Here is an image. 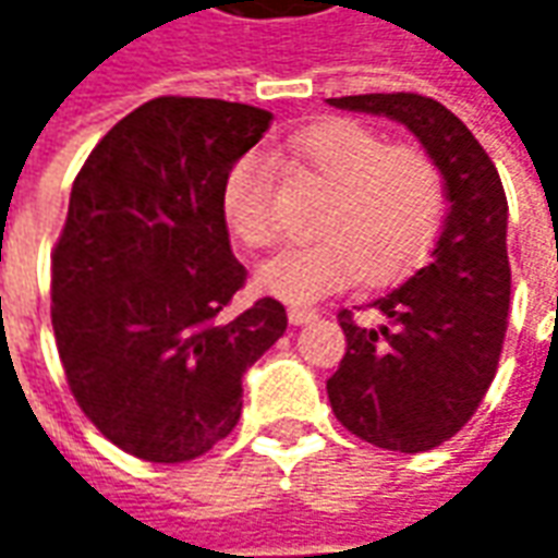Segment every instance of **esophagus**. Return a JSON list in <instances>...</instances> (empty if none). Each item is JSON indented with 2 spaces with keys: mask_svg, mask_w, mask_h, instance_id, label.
<instances>
[{
  "mask_svg": "<svg viewBox=\"0 0 558 558\" xmlns=\"http://www.w3.org/2000/svg\"><path fill=\"white\" fill-rule=\"evenodd\" d=\"M319 313L313 311V307H291L289 311V323L291 326H304V323H311V319H316Z\"/></svg>",
  "mask_w": 558,
  "mask_h": 558,
  "instance_id": "esophagus-1",
  "label": "esophagus"
}]
</instances>
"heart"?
<instances>
[{"label": "heart", "mask_w": 558, "mask_h": 558, "mask_svg": "<svg viewBox=\"0 0 558 558\" xmlns=\"http://www.w3.org/2000/svg\"><path fill=\"white\" fill-rule=\"evenodd\" d=\"M286 151L332 185V195L316 217L319 239L282 247L260 264L257 286L267 294L311 304L351 286L356 276L388 282L435 245L447 217V185L425 148L388 145L360 120L332 118L291 136ZM220 210L232 239L245 247H267L276 239L272 177L257 155L226 170Z\"/></svg>", "instance_id": "heart-1"}]
</instances>
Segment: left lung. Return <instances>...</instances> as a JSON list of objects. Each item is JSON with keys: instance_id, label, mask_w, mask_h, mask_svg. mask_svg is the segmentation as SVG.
<instances>
[{"instance_id": "8db88e82", "label": "left lung", "mask_w": 558, "mask_h": 558, "mask_svg": "<svg viewBox=\"0 0 558 558\" xmlns=\"http://www.w3.org/2000/svg\"><path fill=\"white\" fill-rule=\"evenodd\" d=\"M329 105L400 120L444 173L450 207L428 264L354 307L378 312V327L338 311L348 351L326 381L335 418L351 435L425 453L475 416L500 366L512 291L504 183L482 142L435 98L369 93Z\"/></svg>"}]
</instances>
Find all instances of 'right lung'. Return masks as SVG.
<instances>
[{"mask_svg": "<svg viewBox=\"0 0 558 558\" xmlns=\"http://www.w3.org/2000/svg\"><path fill=\"white\" fill-rule=\"evenodd\" d=\"M269 123L223 98H151L76 173L52 247L54 344L80 410L123 453H207L242 416L245 369L289 326L276 298L223 316L247 269L220 185Z\"/></svg>", "mask_w": 558, "mask_h": 558, "instance_id": "1", "label": "right lung"}]
</instances>
